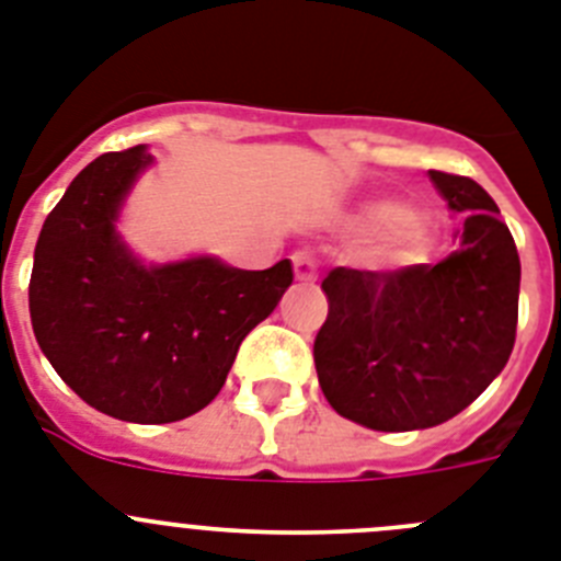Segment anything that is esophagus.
<instances>
[{
    "mask_svg": "<svg viewBox=\"0 0 561 561\" xmlns=\"http://www.w3.org/2000/svg\"><path fill=\"white\" fill-rule=\"evenodd\" d=\"M291 264H295L297 280H304V284L317 280V257L311 255V252H295V255H291Z\"/></svg>",
    "mask_w": 561,
    "mask_h": 561,
    "instance_id": "34e87169",
    "label": "esophagus"
}]
</instances>
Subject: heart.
Returning a JSON list of instances; mask_svg holds the SVG:
<instances>
[{
	"instance_id": "obj_1",
	"label": "heart",
	"mask_w": 561,
	"mask_h": 561,
	"mask_svg": "<svg viewBox=\"0 0 561 561\" xmlns=\"http://www.w3.org/2000/svg\"><path fill=\"white\" fill-rule=\"evenodd\" d=\"M362 219L370 230L390 232L388 236V252L396 261H421L433 247V236L421 221H415V210L404 202L381 199L365 207Z\"/></svg>"
}]
</instances>
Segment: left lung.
Instances as JSON below:
<instances>
[{"mask_svg": "<svg viewBox=\"0 0 561 561\" xmlns=\"http://www.w3.org/2000/svg\"><path fill=\"white\" fill-rule=\"evenodd\" d=\"M430 180L463 221L453 255L396 272L336 266L323 280L317 379L342 419L379 433L427 430L469 408L517 334L519 255L497 205L469 176Z\"/></svg>", "mask_w": 561, "mask_h": 561, "instance_id": "obj_1", "label": "left lung"}]
</instances>
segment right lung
I'll list each match as a JSON object with an SVG mask.
<instances>
[{
  "label": "right lung",
  "instance_id": "1",
  "mask_svg": "<svg viewBox=\"0 0 561 561\" xmlns=\"http://www.w3.org/2000/svg\"><path fill=\"white\" fill-rule=\"evenodd\" d=\"M146 146L101 153L69 182L33 255L30 320L38 348L89 408L171 424L207 408L238 345L275 311L291 261L236 270L216 255L146 264L117 232Z\"/></svg>",
  "mask_w": 561,
  "mask_h": 561
}]
</instances>
